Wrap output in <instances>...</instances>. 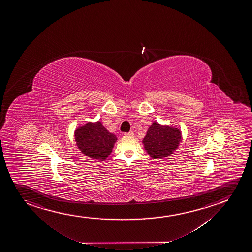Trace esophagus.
<instances>
[{
  "label": "esophagus",
  "mask_w": 252,
  "mask_h": 252,
  "mask_svg": "<svg viewBox=\"0 0 252 252\" xmlns=\"http://www.w3.org/2000/svg\"><path fill=\"white\" fill-rule=\"evenodd\" d=\"M125 136H131V137H134V132H132V131H130V132H127V133H125Z\"/></svg>",
  "instance_id": "34e87169"
}]
</instances>
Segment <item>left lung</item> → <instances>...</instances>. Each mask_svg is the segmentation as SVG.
Masks as SVG:
<instances>
[{
    "instance_id": "left-lung-1",
    "label": "left lung",
    "mask_w": 252,
    "mask_h": 252,
    "mask_svg": "<svg viewBox=\"0 0 252 252\" xmlns=\"http://www.w3.org/2000/svg\"><path fill=\"white\" fill-rule=\"evenodd\" d=\"M181 141V133L176 127L162 126L153 123L143 139L144 148L152 158H158L171 155Z\"/></svg>"
}]
</instances>
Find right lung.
<instances>
[{
    "instance_id": "add662e5",
    "label": "right lung",
    "mask_w": 252,
    "mask_h": 252,
    "mask_svg": "<svg viewBox=\"0 0 252 252\" xmlns=\"http://www.w3.org/2000/svg\"><path fill=\"white\" fill-rule=\"evenodd\" d=\"M75 141L84 155L93 159L104 160L111 155L116 135L110 133L100 122L88 123L75 130Z\"/></svg>"
}]
</instances>
